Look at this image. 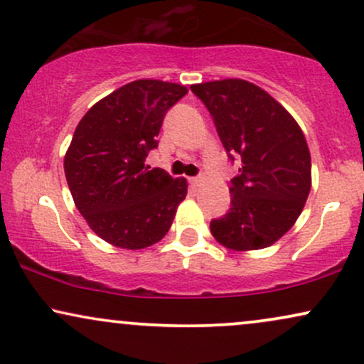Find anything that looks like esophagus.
<instances>
[{"label": "esophagus", "instance_id": "obj_1", "mask_svg": "<svg viewBox=\"0 0 364 364\" xmlns=\"http://www.w3.org/2000/svg\"><path fill=\"white\" fill-rule=\"evenodd\" d=\"M200 182H203V178H200V177H191L189 178V183L192 187H199Z\"/></svg>", "mask_w": 364, "mask_h": 364}]
</instances>
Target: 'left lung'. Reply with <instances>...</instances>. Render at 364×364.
<instances>
[{"instance_id":"1","label":"left lung","mask_w":364,"mask_h":364,"mask_svg":"<svg viewBox=\"0 0 364 364\" xmlns=\"http://www.w3.org/2000/svg\"><path fill=\"white\" fill-rule=\"evenodd\" d=\"M191 91L213 116L228 159L241 160L231 208L210 221V232L236 251L267 248L294 226L311 192L306 136L284 106L246 80H213Z\"/></svg>"}]
</instances>
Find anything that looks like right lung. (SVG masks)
<instances>
[{
    "instance_id": "add662e5",
    "label": "right lung",
    "mask_w": 364,
    "mask_h": 364,
    "mask_svg": "<svg viewBox=\"0 0 364 364\" xmlns=\"http://www.w3.org/2000/svg\"><path fill=\"white\" fill-rule=\"evenodd\" d=\"M187 87L164 80L129 82L96 102L79 121L65 154L70 194L91 230L127 250L155 245L186 199V178L145 167L159 146L165 114Z\"/></svg>"
}]
</instances>
